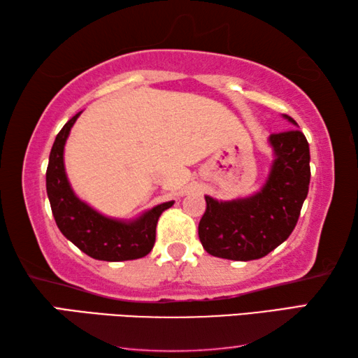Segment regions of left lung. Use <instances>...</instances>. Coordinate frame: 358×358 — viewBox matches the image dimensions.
Instances as JSON below:
<instances>
[{
    "instance_id": "obj_1",
    "label": "left lung",
    "mask_w": 358,
    "mask_h": 358,
    "mask_svg": "<svg viewBox=\"0 0 358 358\" xmlns=\"http://www.w3.org/2000/svg\"><path fill=\"white\" fill-rule=\"evenodd\" d=\"M284 117L296 126L294 118ZM268 142L276 157L262 191L230 202L205 197L199 238L211 256L243 262L260 259L295 229L310 189V145L299 129L275 132Z\"/></svg>"
}]
</instances>
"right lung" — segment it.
<instances>
[{
	"label": "right lung",
	"mask_w": 358,
	"mask_h": 358,
	"mask_svg": "<svg viewBox=\"0 0 358 358\" xmlns=\"http://www.w3.org/2000/svg\"><path fill=\"white\" fill-rule=\"evenodd\" d=\"M78 115L80 113L72 117L58 132L48 156L45 186L57 226L66 238L93 259L120 262L147 256L153 250L157 220L173 202L157 205L132 222H121L99 215L78 201L66 178L63 162L66 138Z\"/></svg>",
	"instance_id": "add662e5"
}]
</instances>
